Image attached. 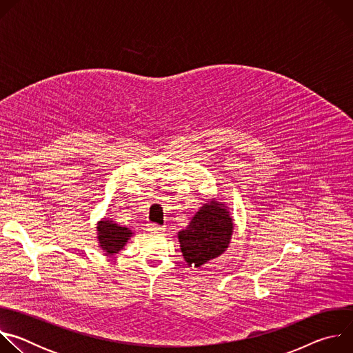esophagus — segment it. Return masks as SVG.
Returning a JSON list of instances; mask_svg holds the SVG:
<instances>
[{"label": "esophagus", "instance_id": "34e87169", "mask_svg": "<svg viewBox=\"0 0 353 353\" xmlns=\"http://www.w3.org/2000/svg\"><path fill=\"white\" fill-rule=\"evenodd\" d=\"M146 230L150 232V233H163L165 232V228L157 225V223H148L146 226Z\"/></svg>", "mask_w": 353, "mask_h": 353}]
</instances>
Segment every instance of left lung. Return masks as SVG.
I'll use <instances>...</instances> for the list:
<instances>
[{"instance_id": "8db88e82", "label": "left lung", "mask_w": 353, "mask_h": 353, "mask_svg": "<svg viewBox=\"0 0 353 353\" xmlns=\"http://www.w3.org/2000/svg\"><path fill=\"white\" fill-rule=\"evenodd\" d=\"M229 208L212 198L199 208L187 228L177 233L180 250L188 267H203L228 250L233 234Z\"/></svg>"}]
</instances>
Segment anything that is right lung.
<instances>
[{"label": "right lung", "instance_id": "1", "mask_svg": "<svg viewBox=\"0 0 353 353\" xmlns=\"http://www.w3.org/2000/svg\"><path fill=\"white\" fill-rule=\"evenodd\" d=\"M97 243L106 256H114L127 244L134 234L128 228L116 223L113 219L103 218L97 222Z\"/></svg>", "mask_w": 353, "mask_h": 353}]
</instances>
